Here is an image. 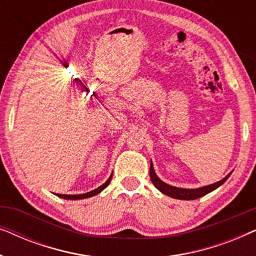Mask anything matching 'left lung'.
<instances>
[{
  "instance_id": "8db88e82",
  "label": "left lung",
  "mask_w": 256,
  "mask_h": 256,
  "mask_svg": "<svg viewBox=\"0 0 256 256\" xmlns=\"http://www.w3.org/2000/svg\"><path fill=\"white\" fill-rule=\"evenodd\" d=\"M232 171L227 174L226 177H224L222 180L216 182V183L206 185V186H202L198 188H177L172 186V185L166 184V182L160 180V177L157 176L155 170H154L152 162H150V178H152V184L155 185L157 190H160L162 194L169 196L171 198L180 199V200H194V199H198L202 197V196L210 194V192L214 191L216 188H218L220 185H222L227 180V178L230 176Z\"/></svg>"
}]
</instances>
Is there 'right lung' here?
Segmentation results:
<instances>
[{
	"mask_svg": "<svg viewBox=\"0 0 256 256\" xmlns=\"http://www.w3.org/2000/svg\"><path fill=\"white\" fill-rule=\"evenodd\" d=\"M112 176H113V174H110V178H108V180L104 182L102 185H100V186L96 188V190L87 192V194H56V196H58V197H60L62 199H70V200H78V199H85V198L93 197V196L100 194V192L102 191L104 188H106L108 186V184H110V180H112Z\"/></svg>",
	"mask_w": 256,
	"mask_h": 256,
	"instance_id": "add662e5",
	"label": "right lung"
}]
</instances>
